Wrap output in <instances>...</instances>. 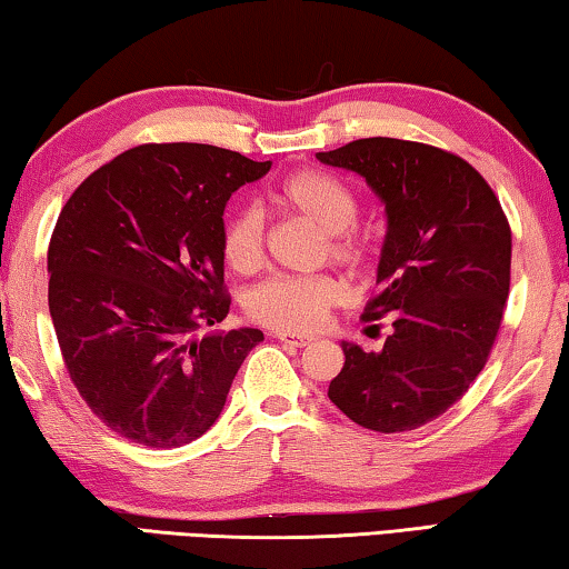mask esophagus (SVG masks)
I'll return each mask as SVG.
<instances>
[{"instance_id": "esophagus-1", "label": "esophagus", "mask_w": 569, "mask_h": 569, "mask_svg": "<svg viewBox=\"0 0 569 569\" xmlns=\"http://www.w3.org/2000/svg\"><path fill=\"white\" fill-rule=\"evenodd\" d=\"M277 340L284 342V346H292V348H305L315 342V338H302V335H287V332H279Z\"/></svg>"}]
</instances>
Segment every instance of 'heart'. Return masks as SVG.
<instances>
[{"label":"heart","mask_w":569,"mask_h":569,"mask_svg":"<svg viewBox=\"0 0 569 569\" xmlns=\"http://www.w3.org/2000/svg\"><path fill=\"white\" fill-rule=\"evenodd\" d=\"M272 201L328 237L332 259L350 267L368 262V244L348 231L358 221L360 207L356 193L342 181L320 171H300L277 186ZM221 251L239 274L259 269L264 259V221L259 211L237 209L223 219ZM346 284L335 277H277L249 292L247 312L269 330L310 335L328 322L330 310L346 300Z\"/></svg>","instance_id":"1"}]
</instances>
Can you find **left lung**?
<instances>
[{"label": "left lung", "instance_id": "obj_1", "mask_svg": "<svg viewBox=\"0 0 569 569\" xmlns=\"http://www.w3.org/2000/svg\"><path fill=\"white\" fill-rule=\"evenodd\" d=\"M318 161L358 173L383 203L380 292L362 320L393 322L378 352L342 342L328 398L370 431H413L487 366L509 297V221L481 173L441 148L360 138Z\"/></svg>", "mask_w": 569, "mask_h": 569}]
</instances>
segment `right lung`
<instances>
[{
  "instance_id": "add662e5",
  "label": "right lung",
  "mask_w": 569,
  "mask_h": 569,
  "mask_svg": "<svg viewBox=\"0 0 569 569\" xmlns=\"http://www.w3.org/2000/svg\"><path fill=\"white\" fill-rule=\"evenodd\" d=\"M272 169L207 143H146L90 173L48 251L50 318L82 400L148 449L197 441L262 330H211L223 295V209Z\"/></svg>"
}]
</instances>
